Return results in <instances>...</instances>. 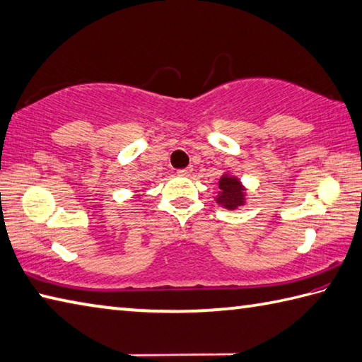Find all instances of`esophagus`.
<instances>
[{
  "instance_id": "1",
  "label": "esophagus",
  "mask_w": 362,
  "mask_h": 362,
  "mask_svg": "<svg viewBox=\"0 0 362 362\" xmlns=\"http://www.w3.org/2000/svg\"><path fill=\"white\" fill-rule=\"evenodd\" d=\"M192 172H194L192 167H186V168L178 170V175H180V176H189Z\"/></svg>"
}]
</instances>
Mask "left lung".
<instances>
[{"instance_id": "1", "label": "left lung", "mask_w": 362, "mask_h": 362, "mask_svg": "<svg viewBox=\"0 0 362 362\" xmlns=\"http://www.w3.org/2000/svg\"><path fill=\"white\" fill-rule=\"evenodd\" d=\"M216 202L231 211L243 206L245 203V194L241 181L228 173L222 175L219 180V195L216 197Z\"/></svg>"}]
</instances>
